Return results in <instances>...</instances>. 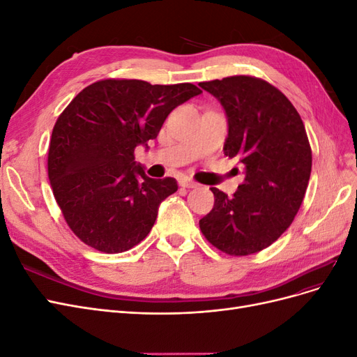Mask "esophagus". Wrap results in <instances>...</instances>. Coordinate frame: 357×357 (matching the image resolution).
I'll return each mask as SVG.
<instances>
[{"mask_svg":"<svg viewBox=\"0 0 357 357\" xmlns=\"http://www.w3.org/2000/svg\"><path fill=\"white\" fill-rule=\"evenodd\" d=\"M178 185H180L181 188L193 189V188H197V186H198V183H197V181H193V180H190V178H188V177H183V178H180V180H178Z\"/></svg>","mask_w":357,"mask_h":357,"instance_id":"34e87169","label":"esophagus"}]
</instances>
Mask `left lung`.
I'll use <instances>...</instances> for the list:
<instances>
[{"mask_svg":"<svg viewBox=\"0 0 357 357\" xmlns=\"http://www.w3.org/2000/svg\"><path fill=\"white\" fill-rule=\"evenodd\" d=\"M199 86L223 105L229 126L223 152L245 171L231 198L211 188L214 207L199 228L226 255H253L280 238L304 201L312 162L305 126L287 96L259 77L231 75Z\"/></svg>","mask_w":357,"mask_h":357,"instance_id":"left-lung-1","label":"left lung"}]
</instances>
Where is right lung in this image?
<instances>
[{
  "label": "right lung",
  "mask_w": 357,
  "mask_h": 357,
  "mask_svg": "<svg viewBox=\"0 0 357 357\" xmlns=\"http://www.w3.org/2000/svg\"><path fill=\"white\" fill-rule=\"evenodd\" d=\"M201 92L192 83L104 79L74 96L53 126L47 174L80 241L113 255L146 238L159 204L178 186L172 177H147L134 150L156 138L168 114Z\"/></svg>",
  "instance_id": "obj_1"
}]
</instances>
